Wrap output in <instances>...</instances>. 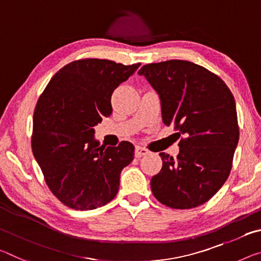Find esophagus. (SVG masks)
Instances as JSON below:
<instances>
[{
    "instance_id": "1",
    "label": "esophagus",
    "mask_w": 261,
    "mask_h": 261,
    "mask_svg": "<svg viewBox=\"0 0 261 261\" xmlns=\"http://www.w3.org/2000/svg\"><path fill=\"white\" fill-rule=\"evenodd\" d=\"M146 154H148V151L146 150L145 147H142V146H136L135 155L137 156V158H140V156L146 155Z\"/></svg>"
}]
</instances>
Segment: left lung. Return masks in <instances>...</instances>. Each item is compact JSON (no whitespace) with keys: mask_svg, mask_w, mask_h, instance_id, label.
I'll return each instance as SVG.
<instances>
[{"mask_svg":"<svg viewBox=\"0 0 261 261\" xmlns=\"http://www.w3.org/2000/svg\"><path fill=\"white\" fill-rule=\"evenodd\" d=\"M138 74L158 94L165 125L184 136L176 158L159 153L163 168L151 179L153 195L173 209L205 203L226 181L238 145L232 93L216 74L186 60L144 65Z\"/></svg>","mask_w":261,"mask_h":261,"instance_id":"left-lung-1","label":"left lung"}]
</instances>
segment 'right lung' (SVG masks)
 Masks as SVG:
<instances>
[{
  "label": "right lung",
  "instance_id": "obj_1",
  "mask_svg": "<svg viewBox=\"0 0 261 261\" xmlns=\"http://www.w3.org/2000/svg\"><path fill=\"white\" fill-rule=\"evenodd\" d=\"M106 59L64 66L37 102L32 152L51 192L75 210L96 209L119 188L122 169L134 160L135 146L122 142L105 147L94 126L113 113L114 90L137 71Z\"/></svg>",
  "mask_w": 261,
  "mask_h": 261
}]
</instances>
